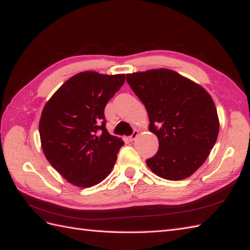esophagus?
Returning <instances> with one entry per match:
<instances>
[{
  "mask_svg": "<svg viewBox=\"0 0 250 250\" xmlns=\"http://www.w3.org/2000/svg\"><path fill=\"white\" fill-rule=\"evenodd\" d=\"M137 136H139V131H137V130H134V132H133V133H132V135L129 137V140H130V142H133L135 139H136V137Z\"/></svg>",
  "mask_w": 250,
  "mask_h": 250,
  "instance_id": "esophagus-1",
  "label": "esophagus"
}]
</instances>
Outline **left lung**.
<instances>
[{"mask_svg":"<svg viewBox=\"0 0 250 250\" xmlns=\"http://www.w3.org/2000/svg\"><path fill=\"white\" fill-rule=\"evenodd\" d=\"M126 82L145 105L149 130L159 141V149L146 160L147 167L164 179L191 176L209 156L219 133L209 93L167 68L126 74Z\"/></svg>","mask_w":250,"mask_h":250,"instance_id":"obj_1","label":"left lung"}]
</instances>
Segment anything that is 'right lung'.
<instances>
[{"label": "right lung", "instance_id": "obj_1", "mask_svg": "<svg viewBox=\"0 0 250 250\" xmlns=\"http://www.w3.org/2000/svg\"><path fill=\"white\" fill-rule=\"evenodd\" d=\"M125 75L82 72L57 90L40 120L47 160L68 183L89 188L108 176L124 141L105 128L104 108Z\"/></svg>", "mask_w": 250, "mask_h": 250}]
</instances>
